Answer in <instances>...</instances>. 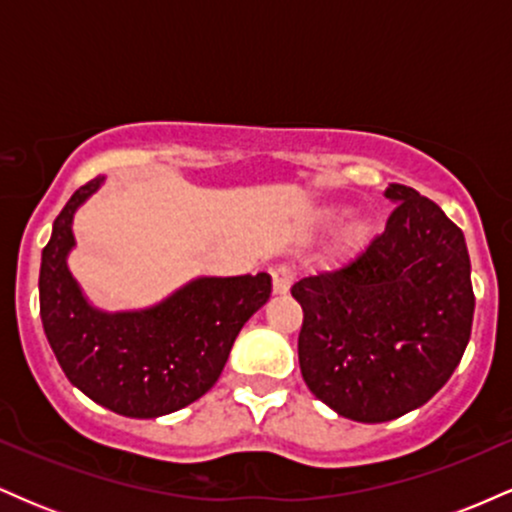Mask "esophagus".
I'll list each match as a JSON object with an SVG mask.
<instances>
[{
	"label": "esophagus",
	"instance_id": "esophagus-1",
	"mask_svg": "<svg viewBox=\"0 0 512 512\" xmlns=\"http://www.w3.org/2000/svg\"><path fill=\"white\" fill-rule=\"evenodd\" d=\"M293 279H296V272H293L291 267H286V264L274 267L272 269V286H274L276 296H284V293H289Z\"/></svg>",
	"mask_w": 512,
	"mask_h": 512
}]
</instances>
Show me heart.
I'll list each match as a JSON object with an SVG mask.
<instances>
[{"instance_id":"1","label":"heart","mask_w":512,"mask_h":512,"mask_svg":"<svg viewBox=\"0 0 512 512\" xmlns=\"http://www.w3.org/2000/svg\"><path fill=\"white\" fill-rule=\"evenodd\" d=\"M344 214V209H327V219H339V216ZM366 233H368V226L363 221H358V223H354V226H351V231H349V243H361L363 238H366Z\"/></svg>"}]
</instances>
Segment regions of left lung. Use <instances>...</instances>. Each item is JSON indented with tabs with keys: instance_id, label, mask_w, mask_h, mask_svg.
I'll use <instances>...</instances> for the list:
<instances>
[{
	"instance_id": "left-lung-1",
	"label": "left lung",
	"mask_w": 512,
	"mask_h": 512,
	"mask_svg": "<svg viewBox=\"0 0 512 512\" xmlns=\"http://www.w3.org/2000/svg\"><path fill=\"white\" fill-rule=\"evenodd\" d=\"M385 231L342 269L291 286L298 363L327 407L361 424L419 409L450 380L472 334L467 243L414 187L390 185Z\"/></svg>"
}]
</instances>
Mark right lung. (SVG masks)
Segmentation results:
<instances>
[{"mask_svg":"<svg viewBox=\"0 0 512 512\" xmlns=\"http://www.w3.org/2000/svg\"><path fill=\"white\" fill-rule=\"evenodd\" d=\"M103 180L79 187L52 223L40 262V320L69 383L115 414L156 419L214 387L238 332L269 301L272 276H199L151 308H96L67 257L76 209Z\"/></svg>","mask_w":512,"mask_h":512,"instance_id":"obj_1","label":"right lung"}]
</instances>
